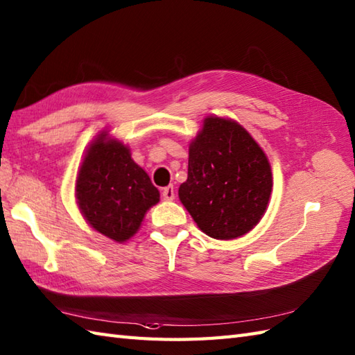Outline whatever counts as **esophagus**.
Listing matches in <instances>:
<instances>
[{"instance_id": "34e87169", "label": "esophagus", "mask_w": 355, "mask_h": 355, "mask_svg": "<svg viewBox=\"0 0 355 355\" xmlns=\"http://www.w3.org/2000/svg\"><path fill=\"white\" fill-rule=\"evenodd\" d=\"M162 196L164 201H172L175 198V192H174V186H166L162 191Z\"/></svg>"}]
</instances>
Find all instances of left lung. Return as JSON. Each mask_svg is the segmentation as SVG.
<instances>
[{
  "label": "left lung",
  "mask_w": 355,
  "mask_h": 355,
  "mask_svg": "<svg viewBox=\"0 0 355 355\" xmlns=\"http://www.w3.org/2000/svg\"><path fill=\"white\" fill-rule=\"evenodd\" d=\"M270 192V164L248 131L233 119L205 118L178 189L201 232L219 241L246 234L265 215Z\"/></svg>",
  "instance_id": "8db88e82"
}]
</instances>
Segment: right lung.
<instances>
[{
	"mask_svg": "<svg viewBox=\"0 0 355 355\" xmlns=\"http://www.w3.org/2000/svg\"><path fill=\"white\" fill-rule=\"evenodd\" d=\"M77 204L87 224L114 242L137 233L145 213L160 200L130 148L107 131L89 145L76 183Z\"/></svg>",
	"mask_w": 355,
	"mask_h": 355,
	"instance_id": "right-lung-1",
	"label": "right lung"
}]
</instances>
